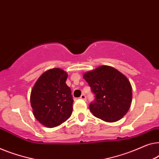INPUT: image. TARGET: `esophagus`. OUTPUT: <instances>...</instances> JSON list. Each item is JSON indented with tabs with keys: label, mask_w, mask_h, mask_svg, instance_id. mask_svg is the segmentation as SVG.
Wrapping results in <instances>:
<instances>
[{
	"label": "esophagus",
	"mask_w": 159,
	"mask_h": 159,
	"mask_svg": "<svg viewBox=\"0 0 159 159\" xmlns=\"http://www.w3.org/2000/svg\"><path fill=\"white\" fill-rule=\"evenodd\" d=\"M80 99H82V100H85L87 99V98H86V95H84V94H82V95L80 96Z\"/></svg>",
	"instance_id": "1"
}]
</instances>
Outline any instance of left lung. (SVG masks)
<instances>
[{"label":"left lung","instance_id":"8db88e82","mask_svg":"<svg viewBox=\"0 0 159 159\" xmlns=\"http://www.w3.org/2000/svg\"><path fill=\"white\" fill-rule=\"evenodd\" d=\"M83 78L95 95V101L89 105L94 116L113 123L127 113L133 93L125 75L112 66L102 65L84 73Z\"/></svg>","mask_w":159,"mask_h":159}]
</instances>
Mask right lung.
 <instances>
[{"label":"right lung","instance_id":"right-lung-1","mask_svg":"<svg viewBox=\"0 0 159 159\" xmlns=\"http://www.w3.org/2000/svg\"><path fill=\"white\" fill-rule=\"evenodd\" d=\"M68 74L59 68L47 70L31 89L30 101L35 118L47 128L60 125L70 118L74 100L66 84Z\"/></svg>","mask_w":159,"mask_h":159}]
</instances>
